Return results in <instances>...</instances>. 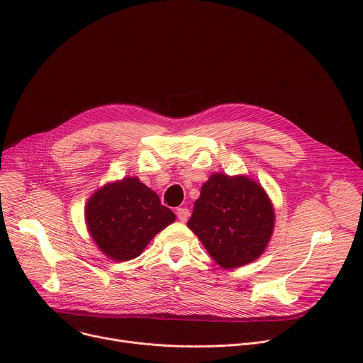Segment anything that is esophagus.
<instances>
[{
	"label": "esophagus",
	"instance_id": "esophagus-1",
	"mask_svg": "<svg viewBox=\"0 0 363 363\" xmlns=\"http://www.w3.org/2000/svg\"><path fill=\"white\" fill-rule=\"evenodd\" d=\"M177 216L181 222H186L188 218H189V211L186 207H178L177 208Z\"/></svg>",
	"mask_w": 363,
	"mask_h": 363
}]
</instances>
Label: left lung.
<instances>
[{
    "instance_id": "8db88e82",
    "label": "left lung",
    "mask_w": 363,
    "mask_h": 363,
    "mask_svg": "<svg viewBox=\"0 0 363 363\" xmlns=\"http://www.w3.org/2000/svg\"><path fill=\"white\" fill-rule=\"evenodd\" d=\"M186 226L223 269L259 259L274 226V204L263 186L245 175H211L194 203Z\"/></svg>"
}]
</instances>
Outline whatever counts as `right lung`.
<instances>
[{
  "mask_svg": "<svg viewBox=\"0 0 363 363\" xmlns=\"http://www.w3.org/2000/svg\"><path fill=\"white\" fill-rule=\"evenodd\" d=\"M177 219L137 177L99 188L86 201V230L104 256L116 262L138 257L148 242Z\"/></svg>",
  "mask_w": 363,
  "mask_h": 363,
  "instance_id": "obj_1",
  "label": "right lung"
}]
</instances>
